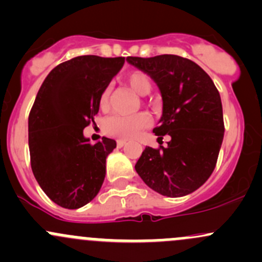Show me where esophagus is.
<instances>
[{
  "label": "esophagus",
  "instance_id": "1",
  "mask_svg": "<svg viewBox=\"0 0 262 262\" xmlns=\"http://www.w3.org/2000/svg\"><path fill=\"white\" fill-rule=\"evenodd\" d=\"M125 143H126L125 139H118V141H116V146H118L119 148L125 146Z\"/></svg>",
  "mask_w": 262,
  "mask_h": 262
}]
</instances>
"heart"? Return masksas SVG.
Returning <instances> with one entry per match:
<instances>
[{
  "mask_svg": "<svg viewBox=\"0 0 262 262\" xmlns=\"http://www.w3.org/2000/svg\"><path fill=\"white\" fill-rule=\"evenodd\" d=\"M128 84L139 96H146L152 90L150 77L143 72H133L126 77ZM112 86H106L99 97V106L101 110L109 107V99ZM150 124L149 115L146 113H138L134 115H112L104 121V130L109 136L116 138H132L148 128Z\"/></svg>",
  "mask_w": 262,
  "mask_h": 262,
  "instance_id": "1",
  "label": "heart"
}]
</instances>
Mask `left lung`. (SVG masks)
Wrapping results in <instances>:
<instances>
[{
	"instance_id": "8db88e82",
	"label": "left lung",
	"mask_w": 262,
	"mask_h": 262,
	"mask_svg": "<svg viewBox=\"0 0 262 262\" xmlns=\"http://www.w3.org/2000/svg\"><path fill=\"white\" fill-rule=\"evenodd\" d=\"M130 64L157 83L162 116L153 129L167 146L146 147L136 171L158 194L179 198L199 189L209 179L224 136L223 109L212 78L192 60L173 54L128 57ZM162 144V143H161Z\"/></svg>"
}]
</instances>
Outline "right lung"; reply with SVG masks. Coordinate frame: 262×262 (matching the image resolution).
<instances>
[{"label": "right lung", "instance_id": "1", "mask_svg": "<svg viewBox=\"0 0 262 262\" xmlns=\"http://www.w3.org/2000/svg\"><path fill=\"white\" fill-rule=\"evenodd\" d=\"M124 62V57L72 58L53 68L39 89L29 114L31 170L59 207H83L101 189L116 142L102 137L92 144L83 129L95 123L100 94Z\"/></svg>", "mask_w": 262, "mask_h": 262}]
</instances>
